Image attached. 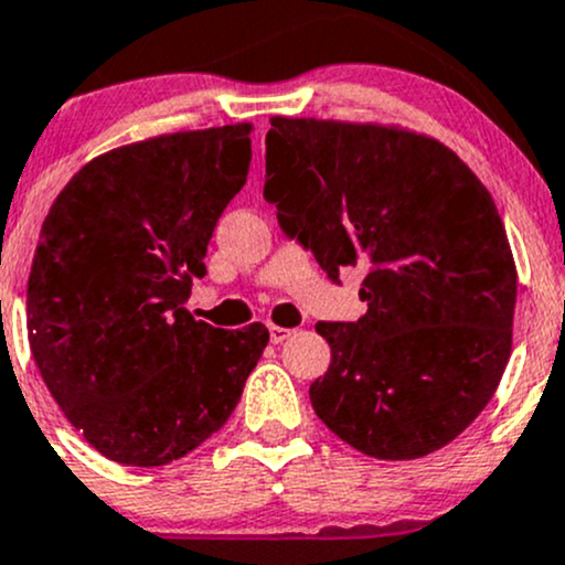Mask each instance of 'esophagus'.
<instances>
[{"mask_svg": "<svg viewBox=\"0 0 565 565\" xmlns=\"http://www.w3.org/2000/svg\"><path fill=\"white\" fill-rule=\"evenodd\" d=\"M295 330H287V327H278V324H270V343H284L287 338H292Z\"/></svg>", "mask_w": 565, "mask_h": 565, "instance_id": "obj_1", "label": "esophagus"}]
</instances>
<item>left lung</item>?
Returning a JSON list of instances; mask_svg holds the SVG:
<instances>
[{
	"label": "left lung",
	"mask_w": 565,
	"mask_h": 565,
	"mask_svg": "<svg viewBox=\"0 0 565 565\" xmlns=\"http://www.w3.org/2000/svg\"><path fill=\"white\" fill-rule=\"evenodd\" d=\"M265 201L338 281L367 268L359 321H319L316 415L381 461L467 429L512 351L518 270L491 192L443 141L386 122L270 117Z\"/></svg>",
	"instance_id": "obj_1"
}]
</instances>
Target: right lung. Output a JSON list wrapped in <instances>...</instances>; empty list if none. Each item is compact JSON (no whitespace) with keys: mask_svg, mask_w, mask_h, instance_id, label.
Segmentation results:
<instances>
[{"mask_svg":"<svg viewBox=\"0 0 565 565\" xmlns=\"http://www.w3.org/2000/svg\"><path fill=\"white\" fill-rule=\"evenodd\" d=\"M252 122L115 147L42 222L29 345L61 413L102 456L163 467L225 426L270 334L184 308L209 238L246 184Z\"/></svg>","mask_w":565,"mask_h":565,"instance_id":"right-lung-1","label":"right lung"}]
</instances>
